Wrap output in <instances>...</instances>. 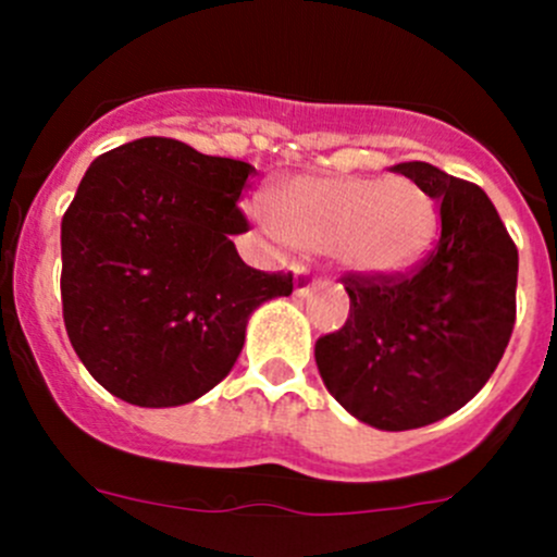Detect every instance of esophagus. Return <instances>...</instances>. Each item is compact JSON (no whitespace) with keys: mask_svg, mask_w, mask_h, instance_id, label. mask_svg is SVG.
<instances>
[{"mask_svg":"<svg viewBox=\"0 0 557 557\" xmlns=\"http://www.w3.org/2000/svg\"><path fill=\"white\" fill-rule=\"evenodd\" d=\"M294 285H296V296H310L312 290H318L320 285H323V280L320 277H312L310 272H307V269H296V280H294Z\"/></svg>","mask_w":557,"mask_h":557,"instance_id":"34e87169","label":"esophagus"}]
</instances>
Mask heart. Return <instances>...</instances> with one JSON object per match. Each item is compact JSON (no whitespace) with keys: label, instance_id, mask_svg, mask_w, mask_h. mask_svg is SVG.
<instances>
[{"label":"heart","instance_id":"b5f03b06","mask_svg":"<svg viewBox=\"0 0 557 557\" xmlns=\"http://www.w3.org/2000/svg\"><path fill=\"white\" fill-rule=\"evenodd\" d=\"M263 228L296 250L325 252L342 272L387 280L423 263L440 237V205L409 177H301L252 207Z\"/></svg>","mask_w":557,"mask_h":557}]
</instances>
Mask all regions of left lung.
Returning a JSON list of instances; mask_svg holds the SVG:
<instances>
[{"label": "left lung", "mask_w": 557, "mask_h": 557, "mask_svg": "<svg viewBox=\"0 0 557 557\" xmlns=\"http://www.w3.org/2000/svg\"><path fill=\"white\" fill-rule=\"evenodd\" d=\"M393 170L434 196L440 239L398 277L345 274L350 314L314 342V363L352 418L409 431L453 414L496 372L518 310V247L480 185L425 161Z\"/></svg>", "instance_id": "obj_1"}]
</instances>
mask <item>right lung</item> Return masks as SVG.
I'll return each instance as SVG.
<instances>
[{
  "instance_id": "1",
  "label": "right lung",
  "mask_w": 557,
  "mask_h": 557,
  "mask_svg": "<svg viewBox=\"0 0 557 557\" xmlns=\"http://www.w3.org/2000/svg\"><path fill=\"white\" fill-rule=\"evenodd\" d=\"M245 161L170 137L112 148L88 166L61 218V307L83 367L137 407H180L239 358L250 312L294 294V274L258 272L232 234Z\"/></svg>"
}]
</instances>
